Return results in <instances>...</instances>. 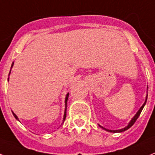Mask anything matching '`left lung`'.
Returning <instances> with one entry per match:
<instances>
[{
	"mask_svg": "<svg viewBox=\"0 0 155 155\" xmlns=\"http://www.w3.org/2000/svg\"><path fill=\"white\" fill-rule=\"evenodd\" d=\"M147 90H148V86H147ZM147 96H148V94H147V96H146V100L145 102H144V104H143V106L141 107L140 108H139V110L137 111V113L135 114H134V116L131 119V120H130V122H129V123H128V125L127 126V127H125L124 128H122V129H119V130H108V129H106V128H104V127H102V126H100L99 124V126L101 128H103L104 130H107V131H109V132H112V133H120V132H123V131H125V130H128L129 128L131 127V126H133V124H134V123H135V121L137 120V119L139 118V115H140L141 112H142V110H143V107H144V106L146 105V103H147Z\"/></svg>",
	"mask_w": 155,
	"mask_h": 155,
	"instance_id": "1",
	"label": "left lung"
}]
</instances>
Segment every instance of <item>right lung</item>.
Segmentation results:
<instances>
[{
    "label": "right lung",
    "mask_w": 155,
    "mask_h": 155,
    "mask_svg": "<svg viewBox=\"0 0 155 155\" xmlns=\"http://www.w3.org/2000/svg\"><path fill=\"white\" fill-rule=\"evenodd\" d=\"M13 64H14V63H12V66H11V68H12V66H13ZM10 71H11V70H10ZM9 75H10V72H9ZM8 79H9V78H8ZM68 95H69V93H68V94H67V95H66V97H65V101H64V103H65V110H64V119H63V123H64V122L65 119H66L67 106H68V104H67V103H68ZM12 114H13V116H14L15 118H16V120H18V121H19L18 117L16 116V114H15L14 112H12Z\"/></svg>",
    "instance_id": "add662e5"
}]
</instances>
